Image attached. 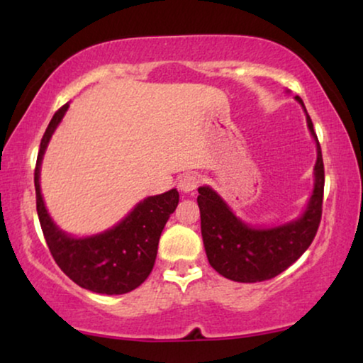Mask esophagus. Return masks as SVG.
I'll return each instance as SVG.
<instances>
[{"mask_svg":"<svg viewBox=\"0 0 363 363\" xmlns=\"http://www.w3.org/2000/svg\"><path fill=\"white\" fill-rule=\"evenodd\" d=\"M198 185H200V177L195 175V173H185V175H182L180 180H178V188H180L183 193L195 191Z\"/></svg>","mask_w":363,"mask_h":363,"instance_id":"1","label":"esophagus"}]
</instances>
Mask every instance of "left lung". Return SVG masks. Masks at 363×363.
Returning a JSON list of instances; mask_svg holds the SVG:
<instances>
[{"label":"left lung","instance_id":"left-lung-1","mask_svg":"<svg viewBox=\"0 0 363 363\" xmlns=\"http://www.w3.org/2000/svg\"><path fill=\"white\" fill-rule=\"evenodd\" d=\"M296 101L304 107L301 97H296ZM304 112L307 127L317 143V162L314 191L299 220L267 230L251 228L236 218L223 198L210 186L198 188L201 236L208 261L213 269L226 279L236 282L272 279L299 259L314 241L322 218L325 178L319 140L306 107Z\"/></svg>","mask_w":363,"mask_h":363}]
</instances>
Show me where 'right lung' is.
<instances>
[{"mask_svg": "<svg viewBox=\"0 0 363 363\" xmlns=\"http://www.w3.org/2000/svg\"><path fill=\"white\" fill-rule=\"evenodd\" d=\"M69 104L59 108L44 132L34 168L36 210L43 235L54 261L64 274L84 289L97 294H125L150 276L155 264L158 241L168 218L178 205L173 190L148 196L138 203L123 220L101 235L72 238L54 225L48 215L39 186V170L51 135L62 121Z\"/></svg>", "mask_w": 363, "mask_h": 363, "instance_id": "add662e5", "label": "right lung"}]
</instances>
